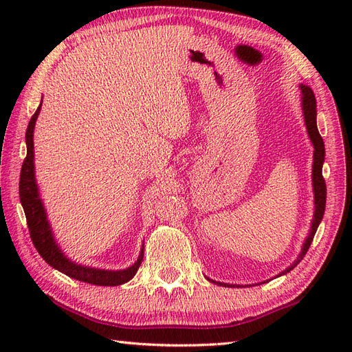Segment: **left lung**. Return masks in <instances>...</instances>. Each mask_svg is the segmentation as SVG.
Returning a JSON list of instances; mask_svg holds the SVG:
<instances>
[{"instance_id": "obj_1", "label": "left lung", "mask_w": 352, "mask_h": 352, "mask_svg": "<svg viewBox=\"0 0 352 352\" xmlns=\"http://www.w3.org/2000/svg\"><path fill=\"white\" fill-rule=\"evenodd\" d=\"M300 87H301L304 122H305V126H307V133H309V138H310L311 144H313V148H315V151H313V172H311L313 192H315V214H313L310 234H309L307 239H305L301 254L295 260V263L290 265L287 269H284V271L280 275L290 272L292 269H294L304 258L305 252L309 251L310 245H311L313 236H315L319 223L324 218L325 203H327V186H325V180L322 177V164H324V159H325V146H324V140H322V138H320V134L318 131V125H316V98H315V94H313V91L309 86L301 85ZM210 281L216 283L213 280H210ZM216 284H222V286H226V287L230 286V284L219 283V281Z\"/></svg>"}]
</instances>
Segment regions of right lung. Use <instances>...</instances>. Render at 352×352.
<instances>
[{"label":"right lung","instance_id":"add662e5","mask_svg":"<svg viewBox=\"0 0 352 352\" xmlns=\"http://www.w3.org/2000/svg\"><path fill=\"white\" fill-rule=\"evenodd\" d=\"M41 106L37 107V110L34 111L32 119H30L28 126H27V133H25L27 157L24 163H22L21 177H19V198H21L22 207H24L27 227L30 231V237H32L33 241V245L36 246L37 252L41 254L42 258L47 261L50 266L63 272L65 275L71 276V278H76L78 281H85L89 284H95V286H119V284L130 281L133 276L136 275L138 269L142 263V258H144V250L140 251L136 263L130 266L129 269H124V271H106V269H95V267H87V266L74 263V261H71L68 257L63 256L62 250L58 248L54 237H52V231L50 228L47 213H45V208L39 198V192H37V184L34 180L33 131H34L37 115H39L41 111Z\"/></svg>","mask_w":352,"mask_h":352}]
</instances>
